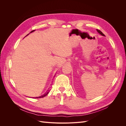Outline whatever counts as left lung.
Instances as JSON below:
<instances>
[{
  "label": "left lung",
  "instance_id": "1",
  "mask_svg": "<svg viewBox=\"0 0 126 126\" xmlns=\"http://www.w3.org/2000/svg\"><path fill=\"white\" fill-rule=\"evenodd\" d=\"M97 31L98 32V33H99L100 34V35H101L102 36H105V35H104V33H103L101 31H100V30H98V29H97Z\"/></svg>",
  "mask_w": 126,
  "mask_h": 126
}]
</instances>
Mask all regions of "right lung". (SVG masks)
I'll return each instance as SVG.
<instances>
[{
    "label": "right lung",
    "mask_w": 126,
    "mask_h": 126,
    "mask_svg": "<svg viewBox=\"0 0 126 126\" xmlns=\"http://www.w3.org/2000/svg\"><path fill=\"white\" fill-rule=\"evenodd\" d=\"M34 31H35V30H32V32H30V33H31V32H33ZM29 35V33L27 35ZM49 93V90H48L47 91L46 93H45L44 94H42L41 96H39V97H34V98H43V97H45L46 96H47V95L48 94V93Z\"/></svg>",
    "instance_id": "obj_1"
}]
</instances>
